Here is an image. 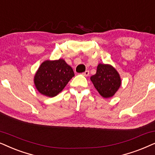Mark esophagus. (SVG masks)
<instances>
[{
    "label": "esophagus",
    "mask_w": 155,
    "mask_h": 155,
    "mask_svg": "<svg viewBox=\"0 0 155 155\" xmlns=\"http://www.w3.org/2000/svg\"><path fill=\"white\" fill-rule=\"evenodd\" d=\"M84 76H89V71H84L83 74Z\"/></svg>",
    "instance_id": "obj_1"
}]
</instances>
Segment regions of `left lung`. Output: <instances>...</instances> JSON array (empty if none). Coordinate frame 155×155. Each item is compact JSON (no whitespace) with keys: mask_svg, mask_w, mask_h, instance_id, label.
I'll return each mask as SVG.
<instances>
[{"mask_svg":"<svg viewBox=\"0 0 155 155\" xmlns=\"http://www.w3.org/2000/svg\"><path fill=\"white\" fill-rule=\"evenodd\" d=\"M91 81L101 96L108 98L114 95L121 84L119 74L111 65L99 64L96 74L91 76Z\"/></svg>","mask_w":155,"mask_h":155,"instance_id":"obj_1","label":"left lung"}]
</instances>
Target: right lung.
I'll list each match as a JSON object with an SVG mask.
<instances>
[{
  "mask_svg": "<svg viewBox=\"0 0 155 155\" xmlns=\"http://www.w3.org/2000/svg\"><path fill=\"white\" fill-rule=\"evenodd\" d=\"M74 76L72 68L64 60H47L39 67L34 78L38 91L48 97L56 96Z\"/></svg>",
  "mask_w": 155,
  "mask_h": 155,
  "instance_id": "obj_1",
  "label": "right lung"
}]
</instances>
